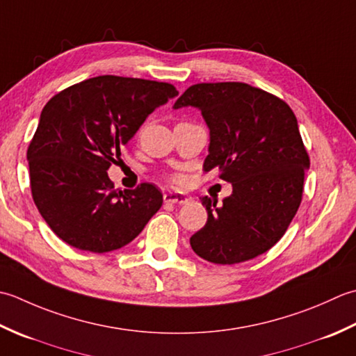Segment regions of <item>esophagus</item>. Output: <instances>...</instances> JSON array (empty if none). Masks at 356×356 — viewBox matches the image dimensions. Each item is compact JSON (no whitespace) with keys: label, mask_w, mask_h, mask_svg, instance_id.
Listing matches in <instances>:
<instances>
[{"label":"esophagus","mask_w":356,"mask_h":356,"mask_svg":"<svg viewBox=\"0 0 356 356\" xmlns=\"http://www.w3.org/2000/svg\"><path fill=\"white\" fill-rule=\"evenodd\" d=\"M164 202H169V204H186L188 198L183 193H175V192H165L164 193Z\"/></svg>","instance_id":"obj_1"}]
</instances>
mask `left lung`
Instances as JSON below:
<instances>
[{
  "label": "left lung",
  "mask_w": 356,
  "mask_h": 356,
  "mask_svg": "<svg viewBox=\"0 0 356 356\" xmlns=\"http://www.w3.org/2000/svg\"><path fill=\"white\" fill-rule=\"evenodd\" d=\"M195 107L209 127L202 170L218 172L232 195L202 197L206 226L191 245L202 259L236 264L273 248L293 220L310 161L284 101L245 83L191 86L173 108Z\"/></svg>",
  "instance_id": "8db88e82"
}]
</instances>
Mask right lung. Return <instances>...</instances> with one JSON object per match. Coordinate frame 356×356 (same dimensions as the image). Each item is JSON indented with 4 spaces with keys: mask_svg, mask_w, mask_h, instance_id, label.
I'll list each match as a JSON object with an SVG mask.
<instances>
[{
    "mask_svg": "<svg viewBox=\"0 0 356 356\" xmlns=\"http://www.w3.org/2000/svg\"><path fill=\"white\" fill-rule=\"evenodd\" d=\"M177 95L168 83L103 75L44 106L27 161L35 204L58 238L104 253L141 234L163 204L161 192L147 183L115 191L107 169L149 115Z\"/></svg>",
    "mask_w": 356,
    "mask_h": 356,
    "instance_id": "1",
    "label": "right lung"
}]
</instances>
